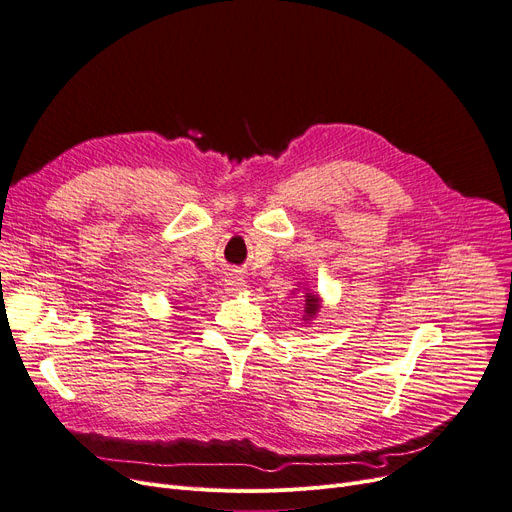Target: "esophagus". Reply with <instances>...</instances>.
<instances>
[{
	"instance_id": "1",
	"label": "esophagus",
	"mask_w": 512,
	"mask_h": 512,
	"mask_svg": "<svg viewBox=\"0 0 512 512\" xmlns=\"http://www.w3.org/2000/svg\"><path fill=\"white\" fill-rule=\"evenodd\" d=\"M225 287H227L229 294H241V291L246 289V281H243V277H239L235 273H229L225 277Z\"/></svg>"
}]
</instances>
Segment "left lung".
I'll return each mask as SVG.
<instances>
[{
	"label": "left lung",
	"instance_id": "obj_1",
	"mask_svg": "<svg viewBox=\"0 0 512 512\" xmlns=\"http://www.w3.org/2000/svg\"><path fill=\"white\" fill-rule=\"evenodd\" d=\"M321 308V300L316 294H306V310H304V321H310L316 316V312H319Z\"/></svg>",
	"mask_w": 512,
	"mask_h": 512
}]
</instances>
